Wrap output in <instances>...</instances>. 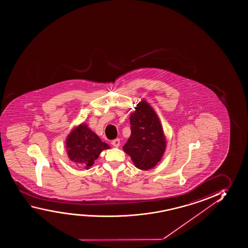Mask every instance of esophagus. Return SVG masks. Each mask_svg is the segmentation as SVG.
<instances>
[{"mask_svg": "<svg viewBox=\"0 0 248 248\" xmlns=\"http://www.w3.org/2000/svg\"><path fill=\"white\" fill-rule=\"evenodd\" d=\"M111 144H113V146H115V147H119L120 146V140L119 139H115L114 140H112L111 142Z\"/></svg>", "mask_w": 248, "mask_h": 248, "instance_id": "obj_1", "label": "esophagus"}]
</instances>
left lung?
<instances>
[{
	"label": "left lung",
	"instance_id": "obj_1",
	"mask_svg": "<svg viewBox=\"0 0 248 248\" xmlns=\"http://www.w3.org/2000/svg\"><path fill=\"white\" fill-rule=\"evenodd\" d=\"M135 109L130 116L131 136L123 150L138 169L151 170L161 161L166 140L158 117L148 103L142 100Z\"/></svg>",
	"mask_w": 248,
	"mask_h": 248
}]
</instances>
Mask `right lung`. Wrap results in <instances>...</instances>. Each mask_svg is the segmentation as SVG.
I'll return each mask as SVG.
<instances>
[{
  "instance_id": "obj_1",
  "label": "right lung",
  "mask_w": 248,
  "mask_h": 248,
  "mask_svg": "<svg viewBox=\"0 0 248 248\" xmlns=\"http://www.w3.org/2000/svg\"><path fill=\"white\" fill-rule=\"evenodd\" d=\"M66 143L67 155L71 161L86 170L93 166L101 152L109 148L108 144L102 142L96 133L84 123L69 133Z\"/></svg>"
}]
</instances>
